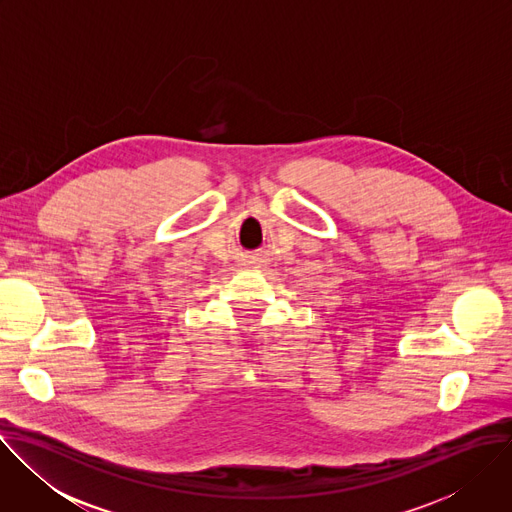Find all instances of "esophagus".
<instances>
[{
    "instance_id": "1",
    "label": "esophagus",
    "mask_w": 512,
    "mask_h": 512,
    "mask_svg": "<svg viewBox=\"0 0 512 512\" xmlns=\"http://www.w3.org/2000/svg\"><path fill=\"white\" fill-rule=\"evenodd\" d=\"M245 263H247V265H259V259H257V257H249Z\"/></svg>"
}]
</instances>
